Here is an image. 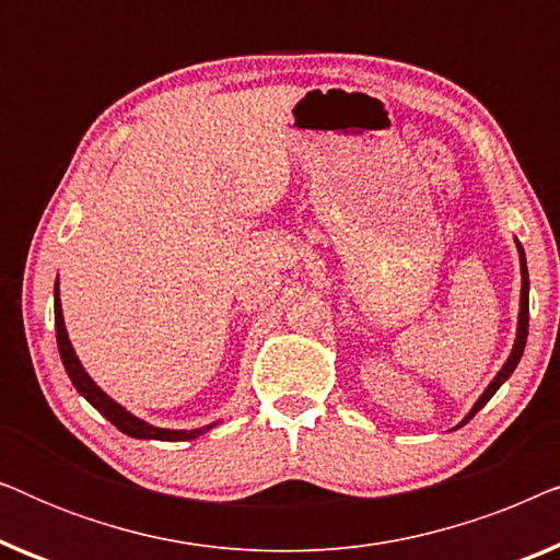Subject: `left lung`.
<instances>
[{
	"label": "left lung",
	"mask_w": 560,
	"mask_h": 560,
	"mask_svg": "<svg viewBox=\"0 0 560 560\" xmlns=\"http://www.w3.org/2000/svg\"><path fill=\"white\" fill-rule=\"evenodd\" d=\"M517 249H520V272H523V293H520V318H517V339H515V347H512V354H510L508 362H504L500 374H497V377H494L492 382H489V387L485 389V395L479 397L477 405H474L469 416H466L458 425H466L474 416H477V412H479L481 408H485V405L489 402V397H492V395L497 393V389L502 387V382L508 380L512 372H515L520 357H523V351H525V341H527V311H530V308H527V288H530V280H527L525 252H523V247H520V244H517Z\"/></svg>",
	"instance_id": "8db88e82"
}]
</instances>
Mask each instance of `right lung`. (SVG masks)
Here are the masks:
<instances>
[{"mask_svg":"<svg viewBox=\"0 0 560 560\" xmlns=\"http://www.w3.org/2000/svg\"><path fill=\"white\" fill-rule=\"evenodd\" d=\"M56 339H58L60 359H63V366H66L68 377H71V382H73V387L79 389V393L86 397V400L94 405V408L102 412V416L109 420L112 425H117L121 433L132 435V439H152V441H194L201 433L209 431V428H213V425H203V428H194V431H167V428H155V425L144 423V420H140V418H135L132 412H127L119 402H114L112 397L104 393V389H98L96 382L91 380L86 370L81 366L79 357H75V351L71 347V341H68L63 311H60L58 282H56Z\"/></svg>","mask_w":560,"mask_h":560,"instance_id":"right-lung-1","label":"right lung"}]
</instances>
